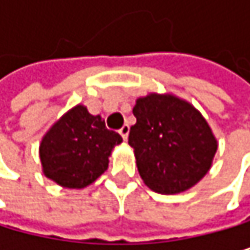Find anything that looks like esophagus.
<instances>
[{"label": "esophagus", "instance_id": "obj_1", "mask_svg": "<svg viewBox=\"0 0 250 250\" xmlns=\"http://www.w3.org/2000/svg\"><path fill=\"white\" fill-rule=\"evenodd\" d=\"M120 135L123 136L124 141H127V135H129V124H124V126L120 129Z\"/></svg>", "mask_w": 250, "mask_h": 250}]
</instances>
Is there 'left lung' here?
I'll return each mask as SVG.
<instances>
[{
    "label": "left lung",
    "instance_id": "left-lung-1",
    "mask_svg": "<svg viewBox=\"0 0 250 250\" xmlns=\"http://www.w3.org/2000/svg\"><path fill=\"white\" fill-rule=\"evenodd\" d=\"M129 132L141 178L157 193H180L203 178L217 150L211 129L190 103L150 94L136 100Z\"/></svg>",
    "mask_w": 250,
    "mask_h": 250
}]
</instances>
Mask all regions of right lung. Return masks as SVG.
I'll return each mask as SVG.
<instances>
[{
    "label": "right lung",
    "mask_w": 250,
    "mask_h": 250,
    "mask_svg": "<svg viewBox=\"0 0 250 250\" xmlns=\"http://www.w3.org/2000/svg\"><path fill=\"white\" fill-rule=\"evenodd\" d=\"M121 141L100 115L78 104L44 135L40 146L43 172L60 186L82 189L108 169V157Z\"/></svg>",
    "instance_id": "add662e5"
}]
</instances>
